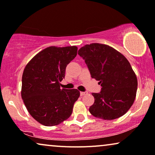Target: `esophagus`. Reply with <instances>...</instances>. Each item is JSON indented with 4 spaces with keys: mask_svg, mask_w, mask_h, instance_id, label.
I'll list each match as a JSON object with an SVG mask.
<instances>
[{
    "mask_svg": "<svg viewBox=\"0 0 155 155\" xmlns=\"http://www.w3.org/2000/svg\"><path fill=\"white\" fill-rule=\"evenodd\" d=\"M87 94H88V92H87V91H81V92H80V94H81V96L87 95Z\"/></svg>",
    "mask_w": 155,
    "mask_h": 155,
    "instance_id": "1",
    "label": "esophagus"
}]
</instances>
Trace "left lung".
Instances as JSON below:
<instances>
[{"label":"left lung","instance_id":"8db88e82","mask_svg":"<svg viewBox=\"0 0 155 155\" xmlns=\"http://www.w3.org/2000/svg\"><path fill=\"white\" fill-rule=\"evenodd\" d=\"M78 54L85 61L91 78L99 81L100 93H92L94 103L89 107L93 116L112 120L123 116L134 103L137 79L129 61L106 44H87Z\"/></svg>","mask_w":155,"mask_h":155}]
</instances>
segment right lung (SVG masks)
<instances>
[{
	"mask_svg": "<svg viewBox=\"0 0 155 155\" xmlns=\"http://www.w3.org/2000/svg\"><path fill=\"white\" fill-rule=\"evenodd\" d=\"M77 49L75 46L48 47L23 70L21 97L31 117L44 126H56L66 120L79 97L77 89L60 88L66 66L76 57Z\"/></svg>",
	"mask_w": 155,
	"mask_h": 155,
	"instance_id": "right-lung-1",
	"label": "right lung"
}]
</instances>
